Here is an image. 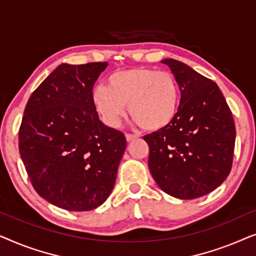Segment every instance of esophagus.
Returning a JSON list of instances; mask_svg holds the SVG:
<instances>
[{"mask_svg": "<svg viewBox=\"0 0 256 256\" xmlns=\"http://www.w3.org/2000/svg\"><path fill=\"white\" fill-rule=\"evenodd\" d=\"M138 138V135H132V134H126V140H127L128 142L132 141V140Z\"/></svg>", "mask_w": 256, "mask_h": 256, "instance_id": "esophagus-1", "label": "esophagus"}]
</instances>
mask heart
Here are the masks:
<instances>
[{
	"mask_svg": "<svg viewBox=\"0 0 256 256\" xmlns=\"http://www.w3.org/2000/svg\"><path fill=\"white\" fill-rule=\"evenodd\" d=\"M93 104L104 124L116 127L126 114L148 132H158L172 124L180 108V90L170 72L135 68L113 72L106 86H96Z\"/></svg>",
	"mask_w": 256,
	"mask_h": 256,
	"instance_id": "b5f03b06",
	"label": "heart"
}]
</instances>
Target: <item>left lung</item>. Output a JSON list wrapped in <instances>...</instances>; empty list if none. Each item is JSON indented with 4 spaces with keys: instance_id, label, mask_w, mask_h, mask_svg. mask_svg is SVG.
I'll list each match as a JSON object with an SVG mask.
<instances>
[{
    "instance_id": "left-lung-1",
    "label": "left lung",
    "mask_w": 256,
    "mask_h": 256,
    "mask_svg": "<svg viewBox=\"0 0 256 256\" xmlns=\"http://www.w3.org/2000/svg\"><path fill=\"white\" fill-rule=\"evenodd\" d=\"M180 90L172 124L146 135L149 170L174 198L194 199L216 190L230 174L236 126L218 85L190 66L164 59Z\"/></svg>"
}]
</instances>
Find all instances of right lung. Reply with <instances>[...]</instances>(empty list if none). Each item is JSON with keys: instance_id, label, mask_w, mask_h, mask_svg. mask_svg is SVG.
I'll use <instances>...</instances> for the list:
<instances>
[{"instance_id": "right-lung-1", "label": "right lung", "mask_w": 256, "mask_h": 256, "mask_svg": "<svg viewBox=\"0 0 256 256\" xmlns=\"http://www.w3.org/2000/svg\"><path fill=\"white\" fill-rule=\"evenodd\" d=\"M108 62L59 65L31 94L18 132L20 158L38 194L68 211H90L113 190L124 132L99 120L94 82Z\"/></svg>"}]
</instances>
